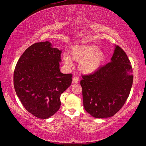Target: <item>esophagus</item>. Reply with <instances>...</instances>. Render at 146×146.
<instances>
[{"label": "esophagus", "mask_w": 146, "mask_h": 146, "mask_svg": "<svg viewBox=\"0 0 146 146\" xmlns=\"http://www.w3.org/2000/svg\"><path fill=\"white\" fill-rule=\"evenodd\" d=\"M79 81H80V78H79L78 77H77V76H75V77H74V78H73L72 83H78Z\"/></svg>", "instance_id": "esophagus-1"}]
</instances>
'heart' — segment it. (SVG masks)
Segmentation results:
<instances>
[{"label":"heart","mask_w":146,"mask_h":146,"mask_svg":"<svg viewBox=\"0 0 146 146\" xmlns=\"http://www.w3.org/2000/svg\"><path fill=\"white\" fill-rule=\"evenodd\" d=\"M70 56L64 54L63 61L68 67L73 65L72 58L79 62L78 68L84 74H91L98 71L106 59L105 54L96 44L81 43L72 46L70 50Z\"/></svg>","instance_id":"heart-1"}]
</instances>
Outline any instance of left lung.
I'll use <instances>...</instances> for the list:
<instances>
[{
	"label": "left lung",
	"instance_id": "obj_1",
	"mask_svg": "<svg viewBox=\"0 0 146 146\" xmlns=\"http://www.w3.org/2000/svg\"><path fill=\"white\" fill-rule=\"evenodd\" d=\"M132 66L123 49L115 45L111 61L96 72L82 76L83 106L95 118L117 113L129 97L133 84Z\"/></svg>",
	"mask_w": 146,
	"mask_h": 146
}]
</instances>
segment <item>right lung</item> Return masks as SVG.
<instances>
[{"mask_svg": "<svg viewBox=\"0 0 146 146\" xmlns=\"http://www.w3.org/2000/svg\"><path fill=\"white\" fill-rule=\"evenodd\" d=\"M61 50L49 42L35 43L20 56L13 75L15 92L27 111L47 119L58 111L60 96L72 80L60 70Z\"/></svg>", "mask_w": 146, "mask_h": 146, "instance_id": "1", "label": "right lung"}]
</instances>
